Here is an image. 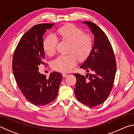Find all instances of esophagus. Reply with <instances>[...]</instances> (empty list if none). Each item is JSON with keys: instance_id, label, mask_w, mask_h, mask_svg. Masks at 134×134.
<instances>
[{"instance_id": "esophagus-1", "label": "esophagus", "mask_w": 134, "mask_h": 134, "mask_svg": "<svg viewBox=\"0 0 134 134\" xmlns=\"http://www.w3.org/2000/svg\"><path fill=\"white\" fill-rule=\"evenodd\" d=\"M68 75L66 74V73H63V77H66Z\"/></svg>"}]
</instances>
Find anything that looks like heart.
I'll return each instance as SVG.
<instances>
[{
	"label": "heart",
	"mask_w": 134,
	"mask_h": 134,
	"mask_svg": "<svg viewBox=\"0 0 134 134\" xmlns=\"http://www.w3.org/2000/svg\"><path fill=\"white\" fill-rule=\"evenodd\" d=\"M57 37L49 35L43 42V49L47 55L55 53L58 38L69 43L68 55H60L52 63V68L56 71L66 72L71 70L77 64V60L83 61L90 55L93 47L92 36L85 33L82 28L74 24H67L57 29Z\"/></svg>",
	"instance_id": "heart-1"
}]
</instances>
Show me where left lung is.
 <instances>
[{
    "label": "left lung",
    "instance_id": "obj_1",
    "mask_svg": "<svg viewBox=\"0 0 134 134\" xmlns=\"http://www.w3.org/2000/svg\"><path fill=\"white\" fill-rule=\"evenodd\" d=\"M87 25L94 35V41L90 55L80 66L87 72L86 76L74 74L76 78L74 93L77 99L90 108L103 103L113 86L116 62L112 45L102 29L89 21Z\"/></svg>",
    "mask_w": 134,
    "mask_h": 134
}]
</instances>
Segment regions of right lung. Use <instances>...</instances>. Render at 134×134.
Instances as JSON below:
<instances>
[{
	"instance_id": "obj_1",
	"label": "right lung",
	"mask_w": 134,
	"mask_h": 134,
	"mask_svg": "<svg viewBox=\"0 0 134 134\" xmlns=\"http://www.w3.org/2000/svg\"><path fill=\"white\" fill-rule=\"evenodd\" d=\"M54 24H40L29 29L18 42L12 59V70L17 85L27 100L33 105H47L55 100L62 80L54 71L47 78L38 71L44 63L43 35Z\"/></svg>"
}]
</instances>
